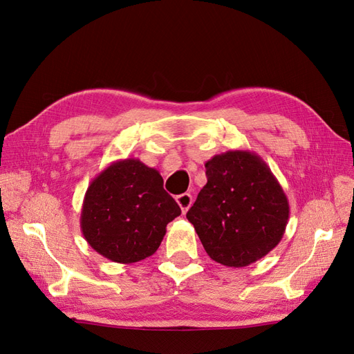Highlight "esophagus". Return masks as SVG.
<instances>
[{
    "label": "esophagus",
    "instance_id": "34e87169",
    "mask_svg": "<svg viewBox=\"0 0 354 354\" xmlns=\"http://www.w3.org/2000/svg\"><path fill=\"white\" fill-rule=\"evenodd\" d=\"M176 201H177V203H178L180 208H181V212L186 214L187 209L192 205V202H194V198H192L190 194H181V195L176 196Z\"/></svg>",
    "mask_w": 354,
    "mask_h": 354
}]
</instances>
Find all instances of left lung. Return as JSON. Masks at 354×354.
I'll use <instances>...</instances> for the list:
<instances>
[{
  "instance_id": "left-lung-1",
  "label": "left lung",
  "mask_w": 354,
  "mask_h": 354,
  "mask_svg": "<svg viewBox=\"0 0 354 354\" xmlns=\"http://www.w3.org/2000/svg\"><path fill=\"white\" fill-rule=\"evenodd\" d=\"M205 168L208 181L186 217L207 254L227 267L263 259L281 242L289 218L279 181L250 151L216 155Z\"/></svg>"
}]
</instances>
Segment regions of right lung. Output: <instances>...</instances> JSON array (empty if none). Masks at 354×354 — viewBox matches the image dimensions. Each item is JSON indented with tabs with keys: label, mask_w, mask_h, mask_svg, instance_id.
Wrapping results in <instances>:
<instances>
[{
	"label": "right lung",
	"mask_w": 354,
	"mask_h": 354,
	"mask_svg": "<svg viewBox=\"0 0 354 354\" xmlns=\"http://www.w3.org/2000/svg\"><path fill=\"white\" fill-rule=\"evenodd\" d=\"M180 214L159 171L127 158L112 162L91 181L80 221L94 251L113 263L131 264L156 252L167 224Z\"/></svg>",
	"instance_id": "obj_1"
}]
</instances>
